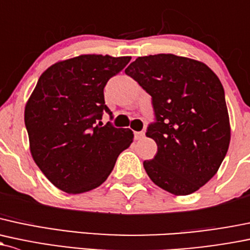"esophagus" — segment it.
<instances>
[{"instance_id": "esophagus-1", "label": "esophagus", "mask_w": 250, "mask_h": 250, "mask_svg": "<svg viewBox=\"0 0 250 250\" xmlns=\"http://www.w3.org/2000/svg\"><path fill=\"white\" fill-rule=\"evenodd\" d=\"M144 136H145V133H144V132H135V133H134V138H135V140H141V139H144Z\"/></svg>"}]
</instances>
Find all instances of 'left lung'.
<instances>
[{"mask_svg": "<svg viewBox=\"0 0 250 250\" xmlns=\"http://www.w3.org/2000/svg\"><path fill=\"white\" fill-rule=\"evenodd\" d=\"M125 72L152 97L154 122L146 136L158 151L144 162L147 175L175 195L194 193L215 175L229 148L222 83L205 63L172 54L138 57Z\"/></svg>", "mask_w": 250, "mask_h": 250, "instance_id": "left-lung-1", "label": "left lung"}]
</instances>
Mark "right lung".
Listing matches in <instances>:
<instances>
[{
    "mask_svg": "<svg viewBox=\"0 0 250 250\" xmlns=\"http://www.w3.org/2000/svg\"><path fill=\"white\" fill-rule=\"evenodd\" d=\"M129 56L81 55L57 62L39 78L25 107L33 160L46 178L68 194L102 185L117 157L133 143L130 129L101 122L104 87Z\"/></svg>",
    "mask_w": 250,
    "mask_h": 250,
    "instance_id": "obj_1",
    "label": "right lung"
}]
</instances>
